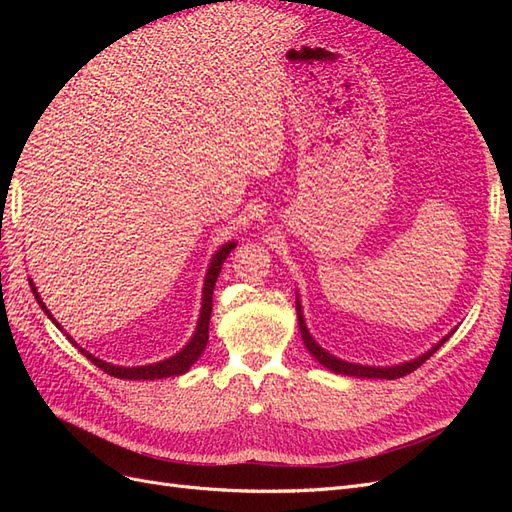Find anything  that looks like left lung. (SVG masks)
Masks as SVG:
<instances>
[{
    "mask_svg": "<svg viewBox=\"0 0 512 512\" xmlns=\"http://www.w3.org/2000/svg\"><path fill=\"white\" fill-rule=\"evenodd\" d=\"M297 316H299V329H301V337H303V344L305 348L309 350V354L314 356V359L324 365L327 369H331L333 374H344V376H354V378H380V380H395V378H401L410 374V371H414L416 367H421L429 356L436 352L448 337H451V331L448 335H444L438 344H433L427 352L418 354L416 359L412 361H404V363H397V365H386V367H380V365H361V363H350V361H344V359H337L335 354H331L329 350H324L316 339L312 337V333H309L307 324H305V316H303V305L299 301V294H297Z\"/></svg>",
    "mask_w": 512,
    "mask_h": 512,
    "instance_id": "obj_1",
    "label": "left lung"
}]
</instances>
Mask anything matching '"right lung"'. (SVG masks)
<instances>
[{
  "instance_id": "obj_1",
  "label": "right lung",
  "mask_w": 512,
  "mask_h": 512,
  "mask_svg": "<svg viewBox=\"0 0 512 512\" xmlns=\"http://www.w3.org/2000/svg\"><path fill=\"white\" fill-rule=\"evenodd\" d=\"M235 247H237V241H235V239L224 243V245L220 247V250L213 254V258H211V262H209V269H207V275H205V284H203V303H200V316H198L196 329H194V333H192V337H190V342L185 344L177 354L168 356V359L158 361V363H149V365H136V367L113 365V363H106V361L98 359V356L91 354L89 350L81 348L64 329H61V324L53 318V314L49 312V309H46L44 301L40 299V294H38V288H36L34 282H32V277H29V286H32V292H34V297H36L38 305L42 307V312L53 320L55 327H57L59 331H64V333L68 335L70 342H72L76 348H79L91 363L98 365L100 369H104L106 374H111V376L121 378V380H160V378H170V376H181V374H185V371H188V369L198 361V356L203 354V350H205V346H207V339H209V320H211V309H213V288H215V282H218V275H220V271H222L224 260L228 258V254H230L232 250H235Z\"/></svg>"
}]
</instances>
